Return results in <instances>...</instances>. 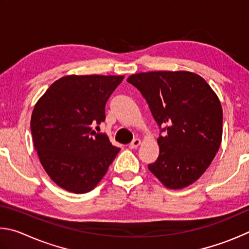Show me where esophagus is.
<instances>
[{
  "instance_id": "esophagus-1",
  "label": "esophagus",
  "mask_w": 249,
  "mask_h": 249,
  "mask_svg": "<svg viewBox=\"0 0 249 249\" xmlns=\"http://www.w3.org/2000/svg\"><path fill=\"white\" fill-rule=\"evenodd\" d=\"M140 144H141L140 139H136V140H133L131 143H130L129 147L130 149H137L138 146H140Z\"/></svg>"
}]
</instances>
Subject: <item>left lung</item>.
Listing matches in <instances>:
<instances>
[{
    "instance_id": "1",
    "label": "left lung",
    "mask_w": 249,
    "mask_h": 249,
    "mask_svg": "<svg viewBox=\"0 0 249 249\" xmlns=\"http://www.w3.org/2000/svg\"><path fill=\"white\" fill-rule=\"evenodd\" d=\"M127 81L146 99L155 121L165 127L151 173L168 189L194 184L210 166L222 141L223 111L211 86L189 71H153Z\"/></svg>"
}]
</instances>
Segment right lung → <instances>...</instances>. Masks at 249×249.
<instances>
[{
    "instance_id": "right-lung-1",
    "label": "right lung",
    "mask_w": 249,
    "mask_h": 249,
    "mask_svg": "<svg viewBox=\"0 0 249 249\" xmlns=\"http://www.w3.org/2000/svg\"><path fill=\"white\" fill-rule=\"evenodd\" d=\"M124 75H67L52 83L34 107L30 129L48 176L73 194L93 190L119 147L91 124L105 120V105Z\"/></svg>"
}]
</instances>
